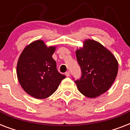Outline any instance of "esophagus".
<instances>
[{
  "label": "esophagus",
  "mask_w": 130,
  "mask_h": 130,
  "mask_svg": "<svg viewBox=\"0 0 130 130\" xmlns=\"http://www.w3.org/2000/svg\"><path fill=\"white\" fill-rule=\"evenodd\" d=\"M65 75H66L67 77H69V75H70V72H69V71H67V72L65 73Z\"/></svg>",
  "instance_id": "obj_1"
}]
</instances>
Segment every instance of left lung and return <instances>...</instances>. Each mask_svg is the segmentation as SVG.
Listing matches in <instances>:
<instances>
[{"label":"left lung","mask_w":130,"mask_h":130,"mask_svg":"<svg viewBox=\"0 0 130 130\" xmlns=\"http://www.w3.org/2000/svg\"><path fill=\"white\" fill-rule=\"evenodd\" d=\"M75 55L82 71L81 78L75 81L79 92L89 98L107 92L117 75L118 62L115 56L101 44L89 39Z\"/></svg>","instance_id":"left-lung-1"}]
</instances>
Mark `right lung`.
Segmentation results:
<instances>
[{
  "label": "right lung",
  "mask_w": 130,
  "mask_h": 130,
  "mask_svg": "<svg viewBox=\"0 0 130 130\" xmlns=\"http://www.w3.org/2000/svg\"><path fill=\"white\" fill-rule=\"evenodd\" d=\"M55 46L47 47L42 40H36L25 47L17 65V78L25 92L36 99L52 95L65 78L57 71L52 55Z\"/></svg>",
  "instance_id": "1"
}]
</instances>
